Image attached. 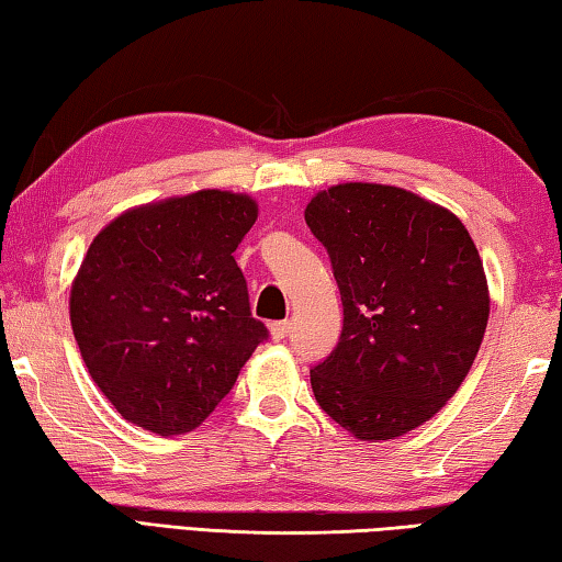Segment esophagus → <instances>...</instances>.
<instances>
[{
    "mask_svg": "<svg viewBox=\"0 0 562 562\" xmlns=\"http://www.w3.org/2000/svg\"><path fill=\"white\" fill-rule=\"evenodd\" d=\"M288 334H290V322H288V319H284V322H272V324H270V336H272L274 341H282Z\"/></svg>",
    "mask_w": 562,
    "mask_h": 562,
    "instance_id": "34e87169",
    "label": "esophagus"
}]
</instances>
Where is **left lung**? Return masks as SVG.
Instances as JSON below:
<instances>
[{
	"instance_id": "left-lung-1",
	"label": "left lung",
	"mask_w": 562,
	"mask_h": 562,
	"mask_svg": "<svg viewBox=\"0 0 562 562\" xmlns=\"http://www.w3.org/2000/svg\"><path fill=\"white\" fill-rule=\"evenodd\" d=\"M304 221L344 304L339 344L310 371L316 403L356 440H395L472 369L488 322L482 258L450 209L387 183H336Z\"/></svg>"
}]
</instances>
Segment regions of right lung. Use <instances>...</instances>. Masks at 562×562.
Listing matches in <instances>:
<instances>
[{
    "mask_svg": "<svg viewBox=\"0 0 562 562\" xmlns=\"http://www.w3.org/2000/svg\"><path fill=\"white\" fill-rule=\"evenodd\" d=\"M255 221L248 193L201 189L127 209L90 243L70 326L127 423L161 437L196 430L268 336L233 258Z\"/></svg>",
    "mask_w": 562,
    "mask_h": 562,
    "instance_id": "add662e5",
    "label": "right lung"
}]
</instances>
